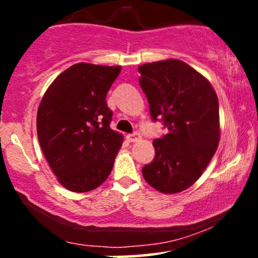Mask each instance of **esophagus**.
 <instances>
[{"mask_svg": "<svg viewBox=\"0 0 258 258\" xmlns=\"http://www.w3.org/2000/svg\"><path fill=\"white\" fill-rule=\"evenodd\" d=\"M127 141L128 142H137L141 139V135H139L138 132H135V133H130V135L126 136Z\"/></svg>", "mask_w": 258, "mask_h": 258, "instance_id": "esophagus-1", "label": "esophagus"}]
</instances>
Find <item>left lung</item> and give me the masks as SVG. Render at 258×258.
I'll return each instance as SVG.
<instances>
[{
    "instance_id": "left-lung-1",
    "label": "left lung",
    "mask_w": 258,
    "mask_h": 258,
    "mask_svg": "<svg viewBox=\"0 0 258 258\" xmlns=\"http://www.w3.org/2000/svg\"><path fill=\"white\" fill-rule=\"evenodd\" d=\"M138 72L150 116L167 128L153 142L155 156L142 168L143 177L161 193H179L199 179L217 150V94L200 73L178 59L147 63Z\"/></svg>"
}]
</instances>
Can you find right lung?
<instances>
[{
    "instance_id": "right-lung-1",
    "label": "right lung",
    "mask_w": 258,
    "mask_h": 258,
    "mask_svg": "<svg viewBox=\"0 0 258 258\" xmlns=\"http://www.w3.org/2000/svg\"><path fill=\"white\" fill-rule=\"evenodd\" d=\"M121 67L74 64L44 93L37 137L58 182L75 193L98 188L112 170L122 136L110 128L106 93Z\"/></svg>"
}]
</instances>
